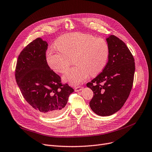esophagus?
Segmentation results:
<instances>
[{"label":"esophagus","instance_id":"1","mask_svg":"<svg viewBox=\"0 0 152 152\" xmlns=\"http://www.w3.org/2000/svg\"><path fill=\"white\" fill-rule=\"evenodd\" d=\"M83 88V86H77V87H75V91H81L82 89Z\"/></svg>","mask_w":152,"mask_h":152}]
</instances>
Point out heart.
Instances as JSON below:
<instances>
[{"mask_svg": "<svg viewBox=\"0 0 152 152\" xmlns=\"http://www.w3.org/2000/svg\"><path fill=\"white\" fill-rule=\"evenodd\" d=\"M54 46L57 49L50 48L46 51L48 66L56 72L64 73L73 59L76 66L64 74V79L74 86L83 82L90 74L100 73L110 56V47L106 39L80 32L61 36Z\"/></svg>", "mask_w": 152, "mask_h": 152, "instance_id": "b5f03b06", "label": "heart"}]
</instances>
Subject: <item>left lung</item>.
<instances>
[{
    "instance_id": "obj_1",
    "label": "left lung",
    "mask_w": 152,
    "mask_h": 152,
    "mask_svg": "<svg viewBox=\"0 0 152 152\" xmlns=\"http://www.w3.org/2000/svg\"><path fill=\"white\" fill-rule=\"evenodd\" d=\"M106 41L108 62L103 72L86 84L94 94L90 106L101 116L112 115L123 106L132 90L135 72L134 58L125 43L114 35Z\"/></svg>"
}]
</instances>
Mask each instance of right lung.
Returning a JSON list of instances; mask_svg holds the SVG:
<instances>
[{
	"label": "right lung",
	"mask_w": 152,
	"mask_h": 152,
	"mask_svg": "<svg viewBox=\"0 0 152 152\" xmlns=\"http://www.w3.org/2000/svg\"><path fill=\"white\" fill-rule=\"evenodd\" d=\"M48 43L38 38L18 56L15 79L22 95L33 109L43 116L61 114L74 89L61 83L59 75L50 69L46 61Z\"/></svg>",
	"instance_id": "add662e5"
}]
</instances>
